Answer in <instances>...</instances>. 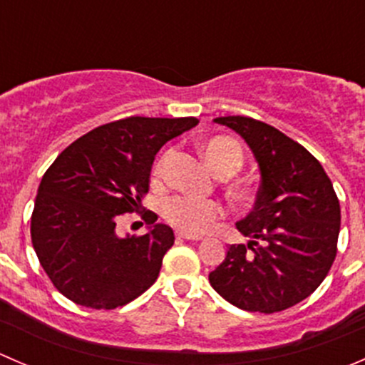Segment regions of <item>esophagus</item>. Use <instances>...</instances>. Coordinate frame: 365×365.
I'll list each match as a JSON object with an SVG mask.
<instances>
[{
  "mask_svg": "<svg viewBox=\"0 0 365 365\" xmlns=\"http://www.w3.org/2000/svg\"><path fill=\"white\" fill-rule=\"evenodd\" d=\"M176 237H178V238H183V240H203V238L197 237V235L185 233V231H176Z\"/></svg>",
  "mask_w": 365,
  "mask_h": 365,
  "instance_id": "obj_1",
  "label": "esophagus"
}]
</instances>
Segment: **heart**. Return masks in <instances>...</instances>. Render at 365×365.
<instances>
[{"label": "heart", "mask_w": 365, "mask_h": 365, "mask_svg": "<svg viewBox=\"0 0 365 365\" xmlns=\"http://www.w3.org/2000/svg\"><path fill=\"white\" fill-rule=\"evenodd\" d=\"M206 164L220 176H230L240 171L244 165V152L237 141L230 138H212L203 143L201 146ZM169 159V153H165L155 165V176L159 178L164 171L165 162ZM162 215L168 222L187 233H203L213 224V220L222 215V208L219 203L210 200H196L189 196H175L169 197L162 205Z\"/></svg>", "instance_id": "obj_1"}]
</instances>
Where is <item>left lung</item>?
I'll use <instances>...</instances> for the list:
<instances>
[{"instance_id":"obj_1","label":"left lung","mask_w":365,"mask_h":365,"mask_svg":"<svg viewBox=\"0 0 365 365\" xmlns=\"http://www.w3.org/2000/svg\"><path fill=\"white\" fill-rule=\"evenodd\" d=\"M213 121L247 143L261 185L254 208L237 222L251 240L227 247L210 284L244 311H284L311 295L336 259L339 200L322 164L275 127L247 116Z\"/></svg>"}]
</instances>
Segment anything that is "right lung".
Segmentation results:
<instances>
[{
	"label": "right lung",
	"instance_id": "1",
	"mask_svg": "<svg viewBox=\"0 0 365 365\" xmlns=\"http://www.w3.org/2000/svg\"><path fill=\"white\" fill-rule=\"evenodd\" d=\"M197 123L192 116H130L93 128L58 155L36 190L31 242L61 295L116 309L157 281L173 230L148 212V233L118 237L116 219L141 205L157 152Z\"/></svg>",
	"mask_w": 365,
	"mask_h": 365
}]
</instances>
